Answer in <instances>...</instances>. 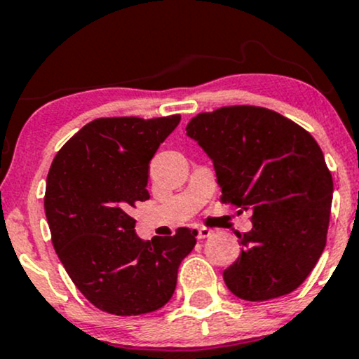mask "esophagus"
I'll list each match as a JSON object with an SVG mask.
<instances>
[{
    "mask_svg": "<svg viewBox=\"0 0 359 359\" xmlns=\"http://www.w3.org/2000/svg\"><path fill=\"white\" fill-rule=\"evenodd\" d=\"M212 231L209 228H197V240H204V238H209Z\"/></svg>",
    "mask_w": 359,
    "mask_h": 359,
    "instance_id": "34e87169",
    "label": "esophagus"
}]
</instances>
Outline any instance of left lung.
<instances>
[{"label": "left lung", "instance_id": "8db88e82", "mask_svg": "<svg viewBox=\"0 0 359 359\" xmlns=\"http://www.w3.org/2000/svg\"><path fill=\"white\" fill-rule=\"evenodd\" d=\"M187 137L212 160L222 203L251 212L241 253L222 278L251 302L290 294L323 255L332 177L302 126L266 108L226 106L191 119Z\"/></svg>", "mask_w": 359, "mask_h": 359}]
</instances>
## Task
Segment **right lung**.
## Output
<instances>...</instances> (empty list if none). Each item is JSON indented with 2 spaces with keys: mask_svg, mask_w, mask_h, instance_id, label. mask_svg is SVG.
<instances>
[{
  "mask_svg": "<svg viewBox=\"0 0 359 359\" xmlns=\"http://www.w3.org/2000/svg\"><path fill=\"white\" fill-rule=\"evenodd\" d=\"M180 114L100 118L81 128L53 158L45 214L62 265L93 306L140 316L174 295L180 262L197 231L140 240L131 209L150 199L148 165Z\"/></svg>",
  "mask_w": 359,
  "mask_h": 359,
  "instance_id": "right-lung-1",
  "label": "right lung"
}]
</instances>
